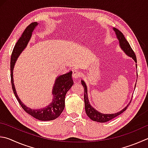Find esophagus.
I'll list each match as a JSON object with an SVG mask.
<instances>
[{
  "mask_svg": "<svg viewBox=\"0 0 148 148\" xmlns=\"http://www.w3.org/2000/svg\"><path fill=\"white\" fill-rule=\"evenodd\" d=\"M81 76V74H80V72L77 71H73V73H72V77L74 79H78Z\"/></svg>",
  "mask_w": 148,
  "mask_h": 148,
  "instance_id": "obj_1",
  "label": "esophagus"
}]
</instances>
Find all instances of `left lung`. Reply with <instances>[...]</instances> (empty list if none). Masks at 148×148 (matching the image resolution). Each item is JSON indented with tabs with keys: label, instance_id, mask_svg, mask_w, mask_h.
<instances>
[{
	"label": "left lung",
	"instance_id": "8db88e82",
	"mask_svg": "<svg viewBox=\"0 0 148 148\" xmlns=\"http://www.w3.org/2000/svg\"><path fill=\"white\" fill-rule=\"evenodd\" d=\"M112 29H113L115 34H116L117 39L119 41V46L121 49H122L123 52H125V54L127 56H129V57L132 58L133 60L135 61V63H136V58L135 54V52H133L132 48H131L130 43H129L127 40L125 39L124 36H123L122 32H121L120 30H119L118 29L115 28H113ZM136 67L137 68V65H136ZM81 82H82V85L83 86V88H84V101H85V109L86 114H87L88 118H90L91 120L95 121V122L103 123V122H107L109 120H111L112 119H114L115 117L118 116L120 114H122L123 111H125L127 106H129V104L130 103V102L131 101V100L130 101V103H129L127 106L124 107V108L122 109L121 111L116 112V113H112V114L101 113V112H99L98 111H97V110L94 108L92 106H91L89 100H88V93H87L88 90H87V85H86L85 82L83 81V79ZM135 87H136V84L135 85Z\"/></svg>",
	"mask_w": 148,
	"mask_h": 148
}]
</instances>
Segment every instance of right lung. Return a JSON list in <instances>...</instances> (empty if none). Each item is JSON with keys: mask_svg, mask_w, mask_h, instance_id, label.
<instances>
[{"mask_svg": "<svg viewBox=\"0 0 148 148\" xmlns=\"http://www.w3.org/2000/svg\"><path fill=\"white\" fill-rule=\"evenodd\" d=\"M39 23L34 22L31 23L22 34V36L18 40L15 45L11 56L10 70H11V82L13 93L17 99L18 103L22 108L35 119L41 121H50L56 119L60 116L61 112L65 108V100L66 92L71 89L74 84L73 79L72 78V72L71 71L66 74H61L57 76L56 78L54 85L53 86L52 94L53 97L50 103L48 106L41 109H31L28 107L23 103L16 92L14 83H13V69L15 64L21 53L23 52L27 47L28 42L32 36L35 28L38 26Z\"/></svg>", "mask_w": 148, "mask_h": 148, "instance_id": "obj_1", "label": "right lung"}]
</instances>
